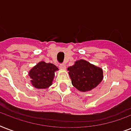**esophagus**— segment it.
Wrapping results in <instances>:
<instances>
[{"label": "esophagus", "mask_w": 131, "mask_h": 131, "mask_svg": "<svg viewBox=\"0 0 131 131\" xmlns=\"http://www.w3.org/2000/svg\"><path fill=\"white\" fill-rule=\"evenodd\" d=\"M59 67L61 69H64L66 68V65L64 63L62 64H59Z\"/></svg>", "instance_id": "esophagus-1"}]
</instances>
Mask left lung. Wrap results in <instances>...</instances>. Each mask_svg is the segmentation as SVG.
I'll list each match as a JSON object with an SVG mask.
<instances>
[{
  "mask_svg": "<svg viewBox=\"0 0 131 131\" xmlns=\"http://www.w3.org/2000/svg\"><path fill=\"white\" fill-rule=\"evenodd\" d=\"M67 70L73 86L81 92L96 88L103 78V70L85 60H79Z\"/></svg>",
  "mask_w": 131,
  "mask_h": 131,
  "instance_id": "obj_1",
  "label": "left lung"
}]
</instances>
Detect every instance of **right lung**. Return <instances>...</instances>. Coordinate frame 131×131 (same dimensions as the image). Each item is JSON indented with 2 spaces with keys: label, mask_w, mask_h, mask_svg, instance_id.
<instances>
[{
  "label": "right lung",
  "mask_w": 131,
  "mask_h": 131,
  "mask_svg": "<svg viewBox=\"0 0 131 131\" xmlns=\"http://www.w3.org/2000/svg\"><path fill=\"white\" fill-rule=\"evenodd\" d=\"M58 70V68L53 64L40 62L29 71L31 84L38 89L47 88L52 84L54 73Z\"/></svg>",
  "instance_id": "add662e5"
}]
</instances>
